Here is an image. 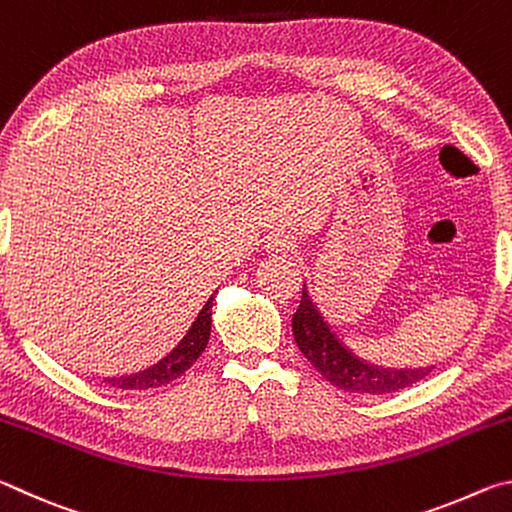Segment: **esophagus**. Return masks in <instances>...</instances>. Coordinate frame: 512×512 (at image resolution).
Returning a JSON list of instances; mask_svg holds the SVG:
<instances>
[{
    "label": "esophagus",
    "instance_id": "esophagus-1",
    "mask_svg": "<svg viewBox=\"0 0 512 512\" xmlns=\"http://www.w3.org/2000/svg\"><path fill=\"white\" fill-rule=\"evenodd\" d=\"M275 246L280 248V250H284V244H282V241H275Z\"/></svg>",
    "mask_w": 512,
    "mask_h": 512
}]
</instances>
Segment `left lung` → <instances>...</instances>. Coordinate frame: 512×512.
<instances>
[{"mask_svg": "<svg viewBox=\"0 0 512 512\" xmlns=\"http://www.w3.org/2000/svg\"><path fill=\"white\" fill-rule=\"evenodd\" d=\"M293 336L305 359L323 375L329 384L343 388L350 393L363 395H388L413 386L424 375L427 368H386L375 366L359 359L352 350L345 348L329 325L323 320L316 302L311 300L309 291L302 284L300 305L291 320Z\"/></svg>", "mask_w": 512, "mask_h": 512, "instance_id": "left-lung-1", "label": "left lung"}]
</instances>
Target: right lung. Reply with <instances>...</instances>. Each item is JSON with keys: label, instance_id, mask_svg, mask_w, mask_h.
<instances>
[{"label": "right lung", "instance_id": "1", "mask_svg": "<svg viewBox=\"0 0 512 512\" xmlns=\"http://www.w3.org/2000/svg\"><path fill=\"white\" fill-rule=\"evenodd\" d=\"M212 300L214 296L205 302V307L201 311H198L192 327L187 329V334L180 339V343L167 354V357L160 359L151 368L135 372V375H128L121 379H108V384L121 388V391H144V388H158V386L169 384V381L178 379L183 372L192 368L196 359L203 354L207 341H210Z\"/></svg>", "mask_w": 512, "mask_h": 512}]
</instances>
